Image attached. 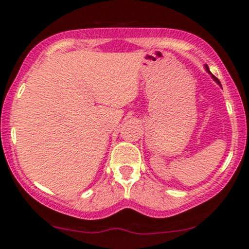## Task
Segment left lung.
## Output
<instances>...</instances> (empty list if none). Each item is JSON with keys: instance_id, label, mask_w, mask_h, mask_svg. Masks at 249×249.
<instances>
[{"instance_id": "obj_1", "label": "left lung", "mask_w": 249, "mask_h": 249, "mask_svg": "<svg viewBox=\"0 0 249 249\" xmlns=\"http://www.w3.org/2000/svg\"><path fill=\"white\" fill-rule=\"evenodd\" d=\"M205 67H206V71H207V72H208V73H211V72H210V70H208V66H207V65H206V66H205ZM212 78H213V79H214V80H215V82H217V83H218V84H219V85H220V82H219V80H218V79H217V78H215L214 76H213V74H212Z\"/></svg>"}]
</instances>
